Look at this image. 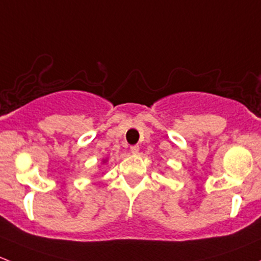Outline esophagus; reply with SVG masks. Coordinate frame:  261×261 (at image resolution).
I'll list each match as a JSON object with an SVG mask.
<instances>
[{
    "label": "esophagus",
    "mask_w": 261,
    "mask_h": 261,
    "mask_svg": "<svg viewBox=\"0 0 261 261\" xmlns=\"http://www.w3.org/2000/svg\"><path fill=\"white\" fill-rule=\"evenodd\" d=\"M130 150L133 154H138L139 150H140V147H139V145H133V146H130Z\"/></svg>",
    "instance_id": "34e87169"
}]
</instances>
